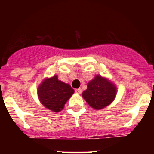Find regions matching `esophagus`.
I'll use <instances>...</instances> for the list:
<instances>
[{"mask_svg": "<svg viewBox=\"0 0 154 154\" xmlns=\"http://www.w3.org/2000/svg\"><path fill=\"white\" fill-rule=\"evenodd\" d=\"M75 92L77 93V94H81L82 89L81 88H77V89H75Z\"/></svg>", "mask_w": 154, "mask_h": 154, "instance_id": "obj_1", "label": "esophagus"}]
</instances>
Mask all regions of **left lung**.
I'll use <instances>...</instances> for the list:
<instances>
[{
    "mask_svg": "<svg viewBox=\"0 0 154 154\" xmlns=\"http://www.w3.org/2000/svg\"><path fill=\"white\" fill-rule=\"evenodd\" d=\"M116 94V88L112 83L100 76H96L88 83L83 97L92 108L100 109L109 105Z\"/></svg>",
    "mask_w": 154,
    "mask_h": 154,
    "instance_id": "1",
    "label": "left lung"
}]
</instances>
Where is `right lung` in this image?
<instances>
[{
	"label": "right lung",
	"instance_id": "obj_1",
	"mask_svg": "<svg viewBox=\"0 0 154 154\" xmlns=\"http://www.w3.org/2000/svg\"><path fill=\"white\" fill-rule=\"evenodd\" d=\"M74 92L70 85L59 80L57 76L45 80L38 89L41 103L46 108L56 112L63 109Z\"/></svg>",
	"mask_w": 154,
	"mask_h": 154
}]
</instances>
